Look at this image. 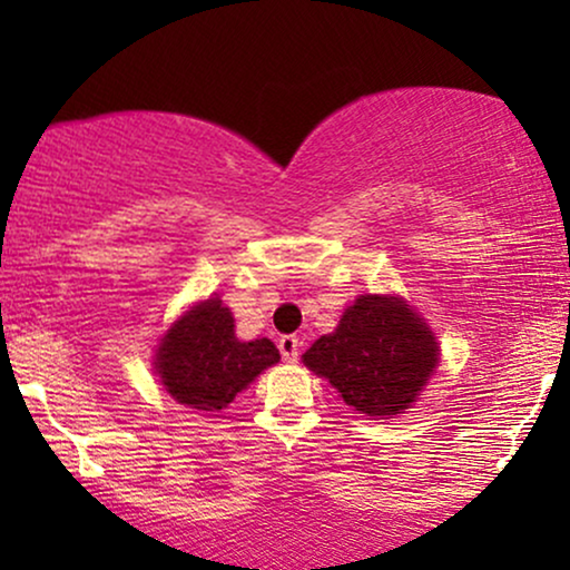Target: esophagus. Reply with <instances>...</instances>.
Returning a JSON list of instances; mask_svg holds the SVG:
<instances>
[{"label": "esophagus", "instance_id": "34e87169", "mask_svg": "<svg viewBox=\"0 0 570 570\" xmlns=\"http://www.w3.org/2000/svg\"><path fill=\"white\" fill-rule=\"evenodd\" d=\"M279 353L287 363H295L298 361V350H301V340L295 337V334H285V337H279Z\"/></svg>", "mask_w": 570, "mask_h": 570}]
</instances>
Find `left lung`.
<instances>
[{
    "instance_id": "1",
    "label": "left lung",
    "mask_w": 570,
    "mask_h": 570,
    "mask_svg": "<svg viewBox=\"0 0 570 570\" xmlns=\"http://www.w3.org/2000/svg\"><path fill=\"white\" fill-rule=\"evenodd\" d=\"M303 363L330 379L350 407L381 417L415 402L439 363V345L404 301L361 295L337 330L306 350Z\"/></svg>"
}]
</instances>
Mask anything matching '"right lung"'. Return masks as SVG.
<instances>
[{
	"label": "right lung",
	"mask_w": 570,
	"mask_h": 570,
	"mask_svg": "<svg viewBox=\"0 0 570 570\" xmlns=\"http://www.w3.org/2000/svg\"><path fill=\"white\" fill-rule=\"evenodd\" d=\"M277 361V347L267 337L238 342L230 311L223 301L209 298L170 326L155 368L176 402L215 412L228 407L238 392Z\"/></svg>",
	"instance_id": "1"
}]
</instances>
